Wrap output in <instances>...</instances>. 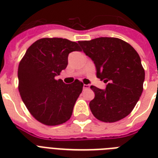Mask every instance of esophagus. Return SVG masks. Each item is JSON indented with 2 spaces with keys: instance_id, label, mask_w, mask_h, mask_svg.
<instances>
[{
  "instance_id": "obj_1",
  "label": "esophagus",
  "mask_w": 158,
  "mask_h": 158,
  "mask_svg": "<svg viewBox=\"0 0 158 158\" xmlns=\"http://www.w3.org/2000/svg\"><path fill=\"white\" fill-rule=\"evenodd\" d=\"M89 87H90V85H89V84H84V86H83V89H89Z\"/></svg>"
}]
</instances>
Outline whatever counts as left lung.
<instances>
[{"instance_id":"1","label":"left lung","mask_w":158,"mask_h":158,"mask_svg":"<svg viewBox=\"0 0 158 158\" xmlns=\"http://www.w3.org/2000/svg\"><path fill=\"white\" fill-rule=\"evenodd\" d=\"M79 44L94 61L97 77L106 84L105 89L91 86L95 94L89 102L93 115L109 123L127 116L141 97L145 78L137 52L116 38H98Z\"/></svg>"}]
</instances>
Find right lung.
<instances>
[{
    "mask_svg": "<svg viewBox=\"0 0 158 158\" xmlns=\"http://www.w3.org/2000/svg\"><path fill=\"white\" fill-rule=\"evenodd\" d=\"M80 52L65 38H42L26 51L19 64V91L31 115L47 125L63 124L71 117L84 84L78 79L65 84L55 77L66 68L68 56Z\"/></svg>",
    "mask_w": 158,
    "mask_h": 158,
    "instance_id": "1",
    "label": "right lung"
}]
</instances>
